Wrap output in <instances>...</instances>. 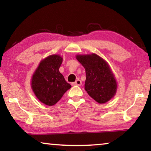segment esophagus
<instances>
[{
	"mask_svg": "<svg viewBox=\"0 0 151 151\" xmlns=\"http://www.w3.org/2000/svg\"><path fill=\"white\" fill-rule=\"evenodd\" d=\"M81 85H82V82H81V81L78 79L76 80L75 83H73V85H77V86H81Z\"/></svg>",
	"mask_w": 151,
	"mask_h": 151,
	"instance_id": "34e87169",
	"label": "esophagus"
}]
</instances>
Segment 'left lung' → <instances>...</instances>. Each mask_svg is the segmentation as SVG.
<instances>
[{
	"mask_svg": "<svg viewBox=\"0 0 151 151\" xmlns=\"http://www.w3.org/2000/svg\"><path fill=\"white\" fill-rule=\"evenodd\" d=\"M86 72L85 89L99 104H105L114 97L117 82L109 64L96 54L76 55Z\"/></svg>",
	"mask_w": 151,
	"mask_h": 151,
	"instance_id": "8db88e82",
	"label": "left lung"
}]
</instances>
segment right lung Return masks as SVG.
<instances>
[{
	"label": "right lung",
	"mask_w": 151,
	"mask_h": 151,
	"mask_svg": "<svg viewBox=\"0 0 151 151\" xmlns=\"http://www.w3.org/2000/svg\"><path fill=\"white\" fill-rule=\"evenodd\" d=\"M63 60L60 55H50L40 62L32 76L33 91L47 106L56 104L71 87L59 71Z\"/></svg>",
	"instance_id": "obj_1"
}]
</instances>
